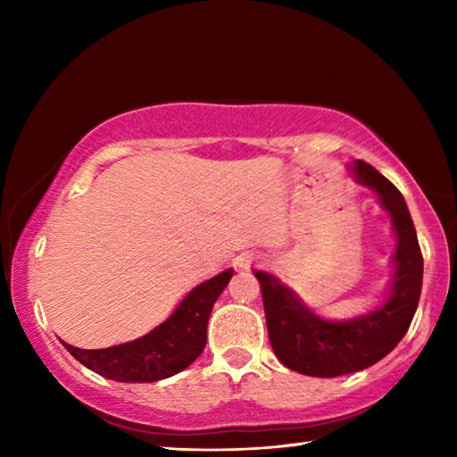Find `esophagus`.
Instances as JSON below:
<instances>
[{"label": "esophagus", "instance_id": "34e87169", "mask_svg": "<svg viewBox=\"0 0 457 457\" xmlns=\"http://www.w3.org/2000/svg\"><path fill=\"white\" fill-rule=\"evenodd\" d=\"M258 262V258L253 256V253H250V252H244V253H239V256L236 258V266L239 268V270H247L250 266H253Z\"/></svg>", "mask_w": 457, "mask_h": 457}]
</instances>
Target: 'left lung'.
<instances>
[{
    "mask_svg": "<svg viewBox=\"0 0 457 457\" xmlns=\"http://www.w3.org/2000/svg\"><path fill=\"white\" fill-rule=\"evenodd\" d=\"M349 171L354 183L377 193L395 231L393 274L381 303L354 319L328 320L312 312L274 274L253 270L262 286L270 345L278 361L300 375L328 378L375 365L405 337L420 304L423 256L403 195L365 161H353Z\"/></svg>",
    "mask_w": 457,
    "mask_h": 457,
    "instance_id": "left-lung-1",
    "label": "left lung"
}]
</instances>
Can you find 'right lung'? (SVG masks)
<instances>
[{
    "instance_id": "right-lung-1",
    "label": "right lung",
    "mask_w": 457,
    "mask_h": 457,
    "mask_svg": "<svg viewBox=\"0 0 457 457\" xmlns=\"http://www.w3.org/2000/svg\"><path fill=\"white\" fill-rule=\"evenodd\" d=\"M234 276L228 268L185 294L169 319L130 343L87 351L64 343L66 351L100 377L120 383H154L187 369L205 349L207 320Z\"/></svg>"
}]
</instances>
